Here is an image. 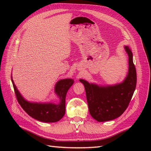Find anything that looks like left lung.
I'll return each mask as SVG.
<instances>
[{
    "mask_svg": "<svg viewBox=\"0 0 151 151\" xmlns=\"http://www.w3.org/2000/svg\"><path fill=\"white\" fill-rule=\"evenodd\" d=\"M129 56V73L124 81L114 86H99L81 79L85 87L89 111L99 122L113 120L124 113L129 106L136 87V70L130 48L124 47Z\"/></svg>",
    "mask_w": 151,
    "mask_h": 151,
    "instance_id": "8db88e82",
    "label": "left lung"
}]
</instances>
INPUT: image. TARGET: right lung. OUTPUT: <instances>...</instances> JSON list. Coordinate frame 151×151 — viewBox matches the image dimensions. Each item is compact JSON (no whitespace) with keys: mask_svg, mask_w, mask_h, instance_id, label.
<instances>
[{"mask_svg":"<svg viewBox=\"0 0 151 151\" xmlns=\"http://www.w3.org/2000/svg\"><path fill=\"white\" fill-rule=\"evenodd\" d=\"M14 91L19 104L27 113L35 119L45 123H54L60 121L65 112V97L67 91L71 86L74 81L67 78L60 80L55 86V93L59 97L58 104L49 103L30 102L22 97L12 79Z\"/></svg>","mask_w":151,"mask_h":151,"instance_id":"right-lung-1","label":"right lung"}]
</instances>
